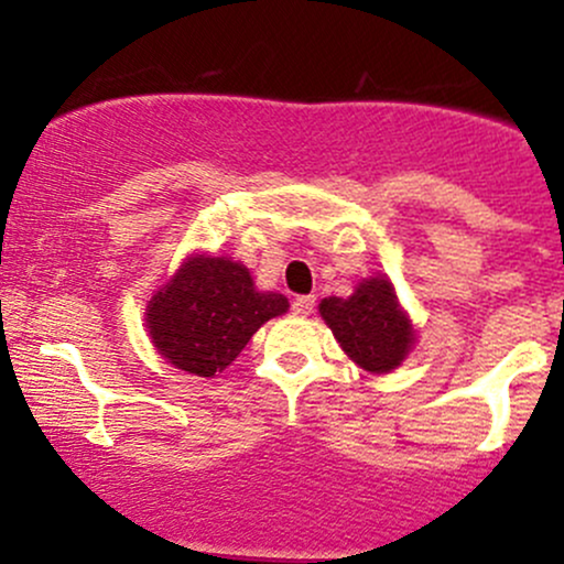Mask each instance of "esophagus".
<instances>
[{"label": "esophagus", "instance_id": "obj_1", "mask_svg": "<svg viewBox=\"0 0 564 564\" xmlns=\"http://www.w3.org/2000/svg\"><path fill=\"white\" fill-rule=\"evenodd\" d=\"M291 310H294V315H302V318H307V315L315 310V300H313V296H296V300L291 302Z\"/></svg>", "mask_w": 564, "mask_h": 564}]
</instances>
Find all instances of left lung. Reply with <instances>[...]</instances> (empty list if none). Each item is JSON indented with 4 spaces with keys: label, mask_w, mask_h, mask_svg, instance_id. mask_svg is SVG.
<instances>
[{
    "label": "left lung",
    "mask_w": 564,
    "mask_h": 564,
    "mask_svg": "<svg viewBox=\"0 0 564 564\" xmlns=\"http://www.w3.org/2000/svg\"><path fill=\"white\" fill-rule=\"evenodd\" d=\"M318 310L349 360L371 373H390L416 341V332L384 275L366 278L347 300L328 296Z\"/></svg>",
    "instance_id": "8db88e82"
}]
</instances>
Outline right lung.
Masks as SVG:
<instances>
[{"instance_id": "right-lung-1", "label": "right lung", "mask_w": 564, "mask_h": 564, "mask_svg": "<svg viewBox=\"0 0 564 564\" xmlns=\"http://www.w3.org/2000/svg\"><path fill=\"white\" fill-rule=\"evenodd\" d=\"M286 310V296L257 291L241 262L193 254L148 302L145 326L166 364L215 377L238 358L262 323Z\"/></svg>"}]
</instances>
